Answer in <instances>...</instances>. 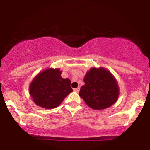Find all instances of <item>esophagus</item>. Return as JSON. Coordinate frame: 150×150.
Listing matches in <instances>:
<instances>
[{
    "instance_id": "1",
    "label": "esophagus",
    "mask_w": 150,
    "mask_h": 150,
    "mask_svg": "<svg viewBox=\"0 0 150 150\" xmlns=\"http://www.w3.org/2000/svg\"><path fill=\"white\" fill-rule=\"evenodd\" d=\"M80 87H77L76 89H74V91H75V92H80Z\"/></svg>"
}]
</instances>
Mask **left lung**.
Here are the masks:
<instances>
[{
	"label": "left lung",
	"mask_w": 150,
	"mask_h": 150,
	"mask_svg": "<svg viewBox=\"0 0 150 150\" xmlns=\"http://www.w3.org/2000/svg\"><path fill=\"white\" fill-rule=\"evenodd\" d=\"M85 85L79 95L86 104L95 110L107 108L117 101L119 89L112 74L104 68H92L86 73Z\"/></svg>",
	"instance_id": "1"
}]
</instances>
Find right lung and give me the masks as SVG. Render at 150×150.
<instances>
[{
  "label": "right lung",
  "mask_w": 150,
  "mask_h": 150,
  "mask_svg": "<svg viewBox=\"0 0 150 150\" xmlns=\"http://www.w3.org/2000/svg\"><path fill=\"white\" fill-rule=\"evenodd\" d=\"M61 75L58 68H49L34 77L30 86V94L36 104L44 108H54L73 92L70 79H63Z\"/></svg>",
  "instance_id": "1"
}]
</instances>
